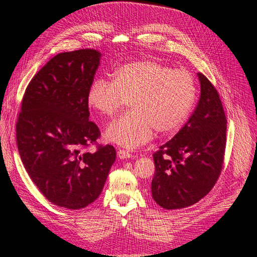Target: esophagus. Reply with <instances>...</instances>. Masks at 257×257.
Listing matches in <instances>:
<instances>
[{"label":"esophagus","instance_id":"1","mask_svg":"<svg viewBox=\"0 0 257 257\" xmlns=\"http://www.w3.org/2000/svg\"><path fill=\"white\" fill-rule=\"evenodd\" d=\"M133 157V154L131 152L126 151V150H123V149H119L118 150V158L121 160H125V159H130Z\"/></svg>","mask_w":257,"mask_h":257}]
</instances>
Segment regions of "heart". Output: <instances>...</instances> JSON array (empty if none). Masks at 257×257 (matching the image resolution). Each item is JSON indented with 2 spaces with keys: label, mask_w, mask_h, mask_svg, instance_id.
Returning a JSON list of instances; mask_svg holds the SVG:
<instances>
[{
  "label": "heart",
  "mask_w": 257,
  "mask_h": 257,
  "mask_svg": "<svg viewBox=\"0 0 257 257\" xmlns=\"http://www.w3.org/2000/svg\"><path fill=\"white\" fill-rule=\"evenodd\" d=\"M196 98V82L191 73L145 59L118 67L113 79L96 78L88 91V105L111 118L131 99L132 110L112 122L105 132L108 142L137 148L153 138L182 127Z\"/></svg>",
  "instance_id": "b5f03b06"
}]
</instances>
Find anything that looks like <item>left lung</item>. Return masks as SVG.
<instances>
[{"instance_id": "1", "label": "left lung", "mask_w": 257, "mask_h": 257, "mask_svg": "<svg viewBox=\"0 0 257 257\" xmlns=\"http://www.w3.org/2000/svg\"><path fill=\"white\" fill-rule=\"evenodd\" d=\"M200 97L189 121L153 153L152 197L167 210L196 204L219 178L226 146V116L220 95L198 73Z\"/></svg>"}]
</instances>
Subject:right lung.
Segmentation results:
<instances>
[{
  "instance_id": "right-lung-1",
  "label": "right lung",
  "mask_w": 257,
  "mask_h": 257,
  "mask_svg": "<svg viewBox=\"0 0 257 257\" xmlns=\"http://www.w3.org/2000/svg\"><path fill=\"white\" fill-rule=\"evenodd\" d=\"M100 52L59 53L30 81L16 124L18 151L31 180L50 203L85 208L102 193L115 161L110 145L85 149L100 136L89 121L88 91Z\"/></svg>"
}]
</instances>
